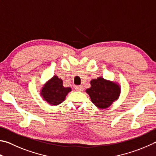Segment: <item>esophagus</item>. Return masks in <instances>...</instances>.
I'll list each match as a JSON object with an SVG mask.
<instances>
[{"label":"esophagus","instance_id":"1","mask_svg":"<svg viewBox=\"0 0 156 156\" xmlns=\"http://www.w3.org/2000/svg\"><path fill=\"white\" fill-rule=\"evenodd\" d=\"M76 90H78V91H83V85H78L75 87Z\"/></svg>","mask_w":156,"mask_h":156}]
</instances>
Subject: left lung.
I'll return each mask as SVG.
<instances>
[{"label": "left lung", "instance_id": "8db88e82", "mask_svg": "<svg viewBox=\"0 0 156 156\" xmlns=\"http://www.w3.org/2000/svg\"><path fill=\"white\" fill-rule=\"evenodd\" d=\"M90 87L86 90L92 103L99 109H106L117 101L121 94V86L117 82L100 76L90 81Z\"/></svg>", "mask_w": 156, "mask_h": 156}]
</instances>
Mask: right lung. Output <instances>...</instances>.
<instances>
[{"label":"right lung","mask_w":156,"mask_h":156,"mask_svg":"<svg viewBox=\"0 0 156 156\" xmlns=\"http://www.w3.org/2000/svg\"><path fill=\"white\" fill-rule=\"evenodd\" d=\"M62 79L55 75L46 81L40 89V95L50 106H58L66 99L67 95L72 91L70 87H63Z\"/></svg>","instance_id":"1"}]
</instances>
